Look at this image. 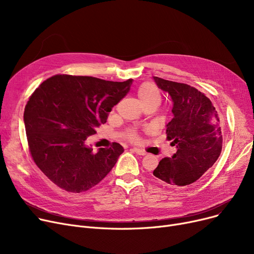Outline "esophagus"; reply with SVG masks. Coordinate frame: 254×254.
I'll return each mask as SVG.
<instances>
[{"mask_svg":"<svg viewBox=\"0 0 254 254\" xmlns=\"http://www.w3.org/2000/svg\"><path fill=\"white\" fill-rule=\"evenodd\" d=\"M132 150H134L138 155H145L146 154V152L144 150H142L140 148H137V147H134V148H132Z\"/></svg>","mask_w":254,"mask_h":254,"instance_id":"esophagus-1","label":"esophagus"}]
</instances>
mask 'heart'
Instances as JSON below:
<instances>
[{"instance_id":"1","label":"heart","mask_w":254,"mask_h":254,"mask_svg":"<svg viewBox=\"0 0 254 254\" xmlns=\"http://www.w3.org/2000/svg\"><path fill=\"white\" fill-rule=\"evenodd\" d=\"M138 98L140 102L145 106L149 104H156L159 101V90L157 86L151 82L143 83L138 91ZM131 139H136V135H131Z\"/></svg>"}]
</instances>
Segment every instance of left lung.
Masks as SVG:
<instances>
[{"instance_id":"obj_1","label":"left lung","mask_w":254,"mask_h":254,"mask_svg":"<svg viewBox=\"0 0 254 254\" xmlns=\"http://www.w3.org/2000/svg\"><path fill=\"white\" fill-rule=\"evenodd\" d=\"M152 78L173 103V119L166 126L167 138L177 149L171 157L159 162L153 175L170 185H190L201 178L219 157L222 124L211 101L196 88Z\"/></svg>"}]
</instances>
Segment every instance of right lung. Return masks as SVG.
<instances>
[{"mask_svg": "<svg viewBox=\"0 0 254 254\" xmlns=\"http://www.w3.org/2000/svg\"><path fill=\"white\" fill-rule=\"evenodd\" d=\"M134 80L124 82L56 75L40 85L25 106L23 122L34 162L59 188L82 192L97 185L125 149L119 143L93 152L87 137L107 122Z\"/></svg>", "mask_w": 254, "mask_h": 254, "instance_id": "add662e5", "label": "right lung"}]
</instances>
